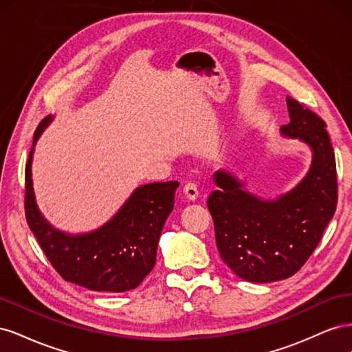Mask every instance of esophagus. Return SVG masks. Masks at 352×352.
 <instances>
[{"instance_id":"obj_1","label":"esophagus","mask_w":352,"mask_h":352,"mask_svg":"<svg viewBox=\"0 0 352 352\" xmlns=\"http://www.w3.org/2000/svg\"><path fill=\"white\" fill-rule=\"evenodd\" d=\"M184 194L189 201H195L198 198V186L195 182H186L184 186Z\"/></svg>"}]
</instances>
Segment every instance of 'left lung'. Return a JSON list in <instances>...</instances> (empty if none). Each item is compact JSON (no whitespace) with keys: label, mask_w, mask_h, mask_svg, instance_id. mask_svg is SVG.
Wrapping results in <instances>:
<instances>
[{"label":"left lung","mask_w":352,"mask_h":352,"mask_svg":"<svg viewBox=\"0 0 352 352\" xmlns=\"http://www.w3.org/2000/svg\"><path fill=\"white\" fill-rule=\"evenodd\" d=\"M286 101L291 122L280 133L310 145L313 162L307 176L291 192L264 201L219 170V188L207 201L221 260L241 279L255 283L282 280L300 270L320 242L338 202L335 153L324 120L292 97Z\"/></svg>","instance_id":"8db88e82"}]
</instances>
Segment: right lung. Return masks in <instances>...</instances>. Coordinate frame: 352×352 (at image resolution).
<instances>
[{
  "label": "right lung",
  "mask_w": 352,
  "mask_h": 352,
  "mask_svg": "<svg viewBox=\"0 0 352 352\" xmlns=\"http://www.w3.org/2000/svg\"><path fill=\"white\" fill-rule=\"evenodd\" d=\"M45 117L34 133L25 168V212L42 251L63 279L98 292L135 289L155 264L157 245L166 219L175 207L177 180L138 188L117 214L100 229L69 235L52 228L41 214L32 186V155Z\"/></svg>",
  "instance_id": "add662e5"
}]
</instances>
